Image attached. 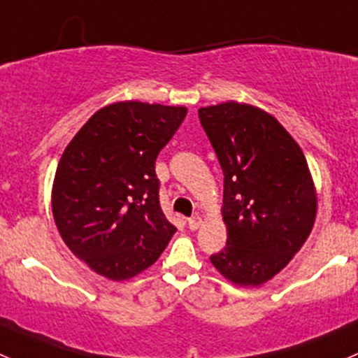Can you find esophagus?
<instances>
[{"label":"esophagus","instance_id":"34e87169","mask_svg":"<svg viewBox=\"0 0 358 358\" xmlns=\"http://www.w3.org/2000/svg\"><path fill=\"white\" fill-rule=\"evenodd\" d=\"M201 223H202V220L199 218V216H192V218L187 220V225H189L190 230H197L201 227Z\"/></svg>","mask_w":358,"mask_h":358}]
</instances>
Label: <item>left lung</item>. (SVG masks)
<instances>
[{
    "mask_svg": "<svg viewBox=\"0 0 358 358\" xmlns=\"http://www.w3.org/2000/svg\"><path fill=\"white\" fill-rule=\"evenodd\" d=\"M223 180L227 246L211 263L229 282L259 287L303 248L317 216V189L301 147L270 112L229 102L199 109Z\"/></svg>",
    "mask_w": 358,
    "mask_h": 358,
    "instance_id": "left-lung-1",
    "label": "left lung"
}]
</instances>
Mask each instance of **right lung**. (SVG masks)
I'll list each match as a JSON object with an SVG mask.
<instances>
[{
	"label": "right lung",
	"instance_id": "right-lung-1",
	"mask_svg": "<svg viewBox=\"0 0 358 358\" xmlns=\"http://www.w3.org/2000/svg\"><path fill=\"white\" fill-rule=\"evenodd\" d=\"M185 115L183 106L109 103L64 150L53 220L66 246L99 275L115 282L138 275L176 232L159 204L156 159Z\"/></svg>",
	"mask_w": 358,
	"mask_h": 358
}]
</instances>
